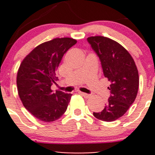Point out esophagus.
I'll return each mask as SVG.
<instances>
[{
    "label": "esophagus",
    "mask_w": 155,
    "mask_h": 155,
    "mask_svg": "<svg viewBox=\"0 0 155 155\" xmlns=\"http://www.w3.org/2000/svg\"><path fill=\"white\" fill-rule=\"evenodd\" d=\"M79 93L80 94H82V96H83L84 97H85V98H88V97H90V96H91V95H90V94H88L84 93V92H82V91H79Z\"/></svg>",
    "instance_id": "34e87169"
}]
</instances>
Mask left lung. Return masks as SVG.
Returning a JSON list of instances; mask_svg holds the SVG:
<instances>
[{
  "label": "left lung",
  "mask_w": 155,
  "mask_h": 155,
  "mask_svg": "<svg viewBox=\"0 0 155 155\" xmlns=\"http://www.w3.org/2000/svg\"><path fill=\"white\" fill-rule=\"evenodd\" d=\"M100 59L105 77L110 82V97L101 112H93L95 118L113 121L125 114L137 97L139 73L134 59L121 45L105 37L87 39Z\"/></svg>",
  "instance_id": "8db88e82"
}]
</instances>
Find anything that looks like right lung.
Segmentation results:
<instances>
[{"label": "right lung", "instance_id": "right-lung-1", "mask_svg": "<svg viewBox=\"0 0 155 155\" xmlns=\"http://www.w3.org/2000/svg\"><path fill=\"white\" fill-rule=\"evenodd\" d=\"M74 39L55 38L39 45L25 58L17 73V87L23 105L35 118L56 121L66 112L71 94L51 90L64 54L76 43Z\"/></svg>", "mask_w": 155, "mask_h": 155}]
</instances>
